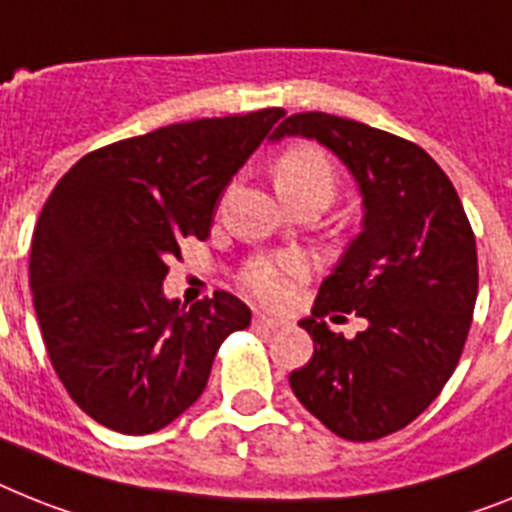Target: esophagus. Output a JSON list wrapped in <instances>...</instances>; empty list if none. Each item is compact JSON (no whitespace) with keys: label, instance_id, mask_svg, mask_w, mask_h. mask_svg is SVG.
Listing matches in <instances>:
<instances>
[{"label":"esophagus","instance_id":"1","mask_svg":"<svg viewBox=\"0 0 512 512\" xmlns=\"http://www.w3.org/2000/svg\"><path fill=\"white\" fill-rule=\"evenodd\" d=\"M253 324L259 329H280L285 327V319H280V316H269V314H256L253 316Z\"/></svg>","mask_w":512,"mask_h":512}]
</instances>
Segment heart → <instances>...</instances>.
<instances>
[{
  "label": "heart",
  "mask_w": 512,
  "mask_h": 512,
  "mask_svg": "<svg viewBox=\"0 0 512 512\" xmlns=\"http://www.w3.org/2000/svg\"><path fill=\"white\" fill-rule=\"evenodd\" d=\"M274 183L280 193L290 190H322L332 198L335 190V170L327 154L311 143H298L274 164ZM306 274V266L298 259H261L251 264L243 274V282L256 298L266 303H282L293 285Z\"/></svg>",
  "instance_id": "1"
}]
</instances>
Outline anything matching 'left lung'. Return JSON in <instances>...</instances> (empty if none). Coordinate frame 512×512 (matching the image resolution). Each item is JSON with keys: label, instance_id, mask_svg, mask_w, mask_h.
Wrapping results in <instances>:
<instances>
[{"label": "left lung", "instance_id": "obj_1", "mask_svg": "<svg viewBox=\"0 0 512 512\" xmlns=\"http://www.w3.org/2000/svg\"><path fill=\"white\" fill-rule=\"evenodd\" d=\"M287 135L332 151L363 206L361 232L301 322L314 356L290 387L329 432L371 442L411 424L453 377L479 293L474 230L450 177L416 143L324 112L290 114L272 141ZM329 310H356L367 329L337 336L321 322Z\"/></svg>", "mask_w": 512, "mask_h": 512}]
</instances>
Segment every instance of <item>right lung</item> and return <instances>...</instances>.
<instances>
[{
  "instance_id": "add662e5",
  "label": "right lung",
  "mask_w": 512,
  "mask_h": 512,
  "mask_svg": "<svg viewBox=\"0 0 512 512\" xmlns=\"http://www.w3.org/2000/svg\"><path fill=\"white\" fill-rule=\"evenodd\" d=\"M285 109L167 125L91 151L54 185L31 243L38 327L80 411L151 434L196 403L219 345L251 308L217 290L164 295L183 238L206 240L222 190Z\"/></svg>"
}]
</instances>
